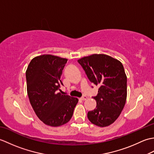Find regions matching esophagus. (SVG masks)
Here are the masks:
<instances>
[{"label":"esophagus","instance_id":"34e87169","mask_svg":"<svg viewBox=\"0 0 154 154\" xmlns=\"http://www.w3.org/2000/svg\"><path fill=\"white\" fill-rule=\"evenodd\" d=\"M87 99V97L86 95H83L82 97H81V100H86Z\"/></svg>","mask_w":154,"mask_h":154}]
</instances>
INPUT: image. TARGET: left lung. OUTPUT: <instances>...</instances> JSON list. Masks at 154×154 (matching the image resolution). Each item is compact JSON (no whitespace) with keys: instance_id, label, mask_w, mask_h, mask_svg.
I'll return each instance as SVG.
<instances>
[{"instance_id":"left-lung-1","label":"left lung","mask_w":154,"mask_h":154,"mask_svg":"<svg viewBox=\"0 0 154 154\" xmlns=\"http://www.w3.org/2000/svg\"><path fill=\"white\" fill-rule=\"evenodd\" d=\"M77 61L91 82L99 87L97 96L93 97L96 109L88 112V119L98 126L110 125L120 116L126 100L127 77L122 63L104 54H93Z\"/></svg>"}]
</instances>
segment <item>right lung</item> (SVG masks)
Returning <instances> with one entry per match:
<instances>
[{"instance_id":"obj_1","label":"right lung","mask_w":154,"mask_h":154,"mask_svg":"<svg viewBox=\"0 0 154 154\" xmlns=\"http://www.w3.org/2000/svg\"><path fill=\"white\" fill-rule=\"evenodd\" d=\"M67 59L43 55L32 59L26 72L27 92L34 112L44 124L57 127L71 119L77 98L59 93Z\"/></svg>"}]
</instances>
